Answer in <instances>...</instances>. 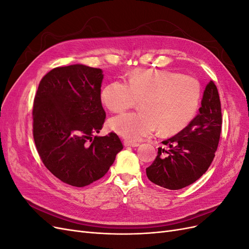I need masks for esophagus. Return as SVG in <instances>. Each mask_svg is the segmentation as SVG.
<instances>
[{
	"instance_id": "1",
	"label": "esophagus",
	"mask_w": 249,
	"mask_h": 249,
	"mask_svg": "<svg viewBox=\"0 0 249 249\" xmlns=\"http://www.w3.org/2000/svg\"><path fill=\"white\" fill-rule=\"evenodd\" d=\"M124 146H132V147L139 146V143L134 142V141H130V140H124Z\"/></svg>"
}]
</instances>
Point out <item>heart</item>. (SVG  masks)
I'll return each mask as SVG.
<instances>
[{
  "instance_id": "obj_1",
  "label": "heart",
  "mask_w": 249,
  "mask_h": 249,
  "mask_svg": "<svg viewBox=\"0 0 249 249\" xmlns=\"http://www.w3.org/2000/svg\"><path fill=\"white\" fill-rule=\"evenodd\" d=\"M196 79L167 70H136L124 82L113 81L102 90L103 104L122 112L140 101L141 111L123 113L109 120V127L127 140L153 133L171 135L182 131L196 114L200 102Z\"/></svg>"
}]
</instances>
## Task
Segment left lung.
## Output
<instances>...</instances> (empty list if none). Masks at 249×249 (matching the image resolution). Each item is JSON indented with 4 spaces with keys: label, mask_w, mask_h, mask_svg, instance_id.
<instances>
[{
    "label": "left lung",
    "mask_w": 249,
    "mask_h": 249,
    "mask_svg": "<svg viewBox=\"0 0 249 249\" xmlns=\"http://www.w3.org/2000/svg\"><path fill=\"white\" fill-rule=\"evenodd\" d=\"M222 116L218 90L213 81L206 86L201 107L185 129L162 141L155 161L146 168L150 182L169 190L193 184L212 163L219 143Z\"/></svg>",
    "instance_id": "left-lung-1"
}]
</instances>
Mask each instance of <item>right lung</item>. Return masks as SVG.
<instances>
[{"mask_svg":"<svg viewBox=\"0 0 249 249\" xmlns=\"http://www.w3.org/2000/svg\"><path fill=\"white\" fill-rule=\"evenodd\" d=\"M101 69L72 64L44 76L34 99L33 137L41 160L63 183L84 187L106 175L123 149L115 133L95 136L106 112Z\"/></svg>","mask_w":249,"mask_h":249,"instance_id":"obj_1","label":"right lung"}]
</instances>
